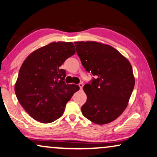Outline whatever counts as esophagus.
Here are the masks:
<instances>
[{
	"label": "esophagus",
	"mask_w": 157,
	"mask_h": 157,
	"mask_svg": "<svg viewBox=\"0 0 157 157\" xmlns=\"http://www.w3.org/2000/svg\"><path fill=\"white\" fill-rule=\"evenodd\" d=\"M78 86H79V87H80V90H81L82 89H83V84L82 83H80L78 84Z\"/></svg>",
	"instance_id": "obj_1"
}]
</instances>
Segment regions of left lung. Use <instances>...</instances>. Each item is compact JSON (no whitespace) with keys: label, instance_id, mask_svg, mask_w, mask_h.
Returning <instances> with one entry per match:
<instances>
[{"label":"left lung","instance_id":"obj_1","mask_svg":"<svg viewBox=\"0 0 157 157\" xmlns=\"http://www.w3.org/2000/svg\"><path fill=\"white\" fill-rule=\"evenodd\" d=\"M74 44L82 65L95 76L83 87L87 101L81 107L82 114L98 125L113 121L127 108L135 84L130 63L106 44L95 41Z\"/></svg>","mask_w":157,"mask_h":157}]
</instances>
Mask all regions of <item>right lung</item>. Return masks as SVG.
<instances>
[{
	"label": "right lung",
	"instance_id": "add662e5",
	"mask_svg": "<svg viewBox=\"0 0 157 157\" xmlns=\"http://www.w3.org/2000/svg\"><path fill=\"white\" fill-rule=\"evenodd\" d=\"M71 42H53L36 49L24 60L15 84L21 105L33 119L40 123L53 122L62 116L77 85L65 83V60L75 54Z\"/></svg>",
	"mask_w": 157,
	"mask_h": 157
}]
</instances>
